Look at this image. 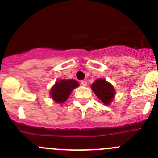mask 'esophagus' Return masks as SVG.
Wrapping results in <instances>:
<instances>
[{"label":"esophagus","mask_w":158,"mask_h":158,"mask_svg":"<svg viewBox=\"0 0 158 158\" xmlns=\"http://www.w3.org/2000/svg\"><path fill=\"white\" fill-rule=\"evenodd\" d=\"M81 85H83V86H86V85H87V81H85V80L81 81Z\"/></svg>","instance_id":"esophagus-1"}]
</instances>
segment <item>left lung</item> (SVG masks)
I'll use <instances>...</instances> for the list:
<instances>
[{"label": "left lung", "mask_w": 158, "mask_h": 158, "mask_svg": "<svg viewBox=\"0 0 158 158\" xmlns=\"http://www.w3.org/2000/svg\"><path fill=\"white\" fill-rule=\"evenodd\" d=\"M91 88L96 96L105 105L111 104L115 96V91L114 87L109 82L104 79H97L96 81L93 82Z\"/></svg>", "instance_id": "left-lung-1"}]
</instances>
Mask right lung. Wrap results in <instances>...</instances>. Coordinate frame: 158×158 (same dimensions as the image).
I'll list each match as a JSON object with an SVG mask.
<instances>
[{
  "mask_svg": "<svg viewBox=\"0 0 158 158\" xmlns=\"http://www.w3.org/2000/svg\"><path fill=\"white\" fill-rule=\"evenodd\" d=\"M78 86L79 83L73 79L60 80L51 88V96L56 103L62 104L67 100L71 92Z\"/></svg>",
  "mask_w": 158,
  "mask_h": 158,
  "instance_id": "add662e5",
  "label": "right lung"
}]
</instances>
